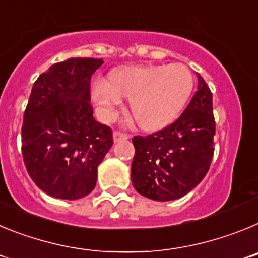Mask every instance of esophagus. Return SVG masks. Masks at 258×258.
<instances>
[{
    "label": "esophagus",
    "mask_w": 258,
    "mask_h": 258,
    "mask_svg": "<svg viewBox=\"0 0 258 258\" xmlns=\"http://www.w3.org/2000/svg\"><path fill=\"white\" fill-rule=\"evenodd\" d=\"M129 138V136L120 131H115L113 132V142H120V141H125Z\"/></svg>",
    "instance_id": "esophagus-1"
}]
</instances>
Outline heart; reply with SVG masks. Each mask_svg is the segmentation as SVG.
<instances>
[{"label":"heart","instance_id":"obj_1","mask_svg":"<svg viewBox=\"0 0 258 258\" xmlns=\"http://www.w3.org/2000/svg\"><path fill=\"white\" fill-rule=\"evenodd\" d=\"M192 90V76L181 63L156 66H126L113 70L109 80L93 84V101L106 115L129 97L134 121L145 131H156L172 122Z\"/></svg>","mask_w":258,"mask_h":258}]
</instances>
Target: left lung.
<instances>
[{
	"mask_svg": "<svg viewBox=\"0 0 258 258\" xmlns=\"http://www.w3.org/2000/svg\"><path fill=\"white\" fill-rule=\"evenodd\" d=\"M214 133L212 92L198 74V90L182 115L163 131L133 138L132 182L137 192L157 202L190 192L211 166Z\"/></svg>",
	"mask_w": 258,
	"mask_h": 258,
	"instance_id": "8db88e82",
	"label": "left lung"
}]
</instances>
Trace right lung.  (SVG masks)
I'll return each mask as SVG.
<instances>
[{
    "instance_id": "obj_1",
    "label": "right lung",
    "mask_w": 258,
    "mask_h": 258,
    "mask_svg": "<svg viewBox=\"0 0 258 258\" xmlns=\"http://www.w3.org/2000/svg\"><path fill=\"white\" fill-rule=\"evenodd\" d=\"M103 59L70 58L33 84L22 126V152L32 181L52 198L92 192L98 165L113 145L112 131L95 121L90 79Z\"/></svg>"
}]
</instances>
